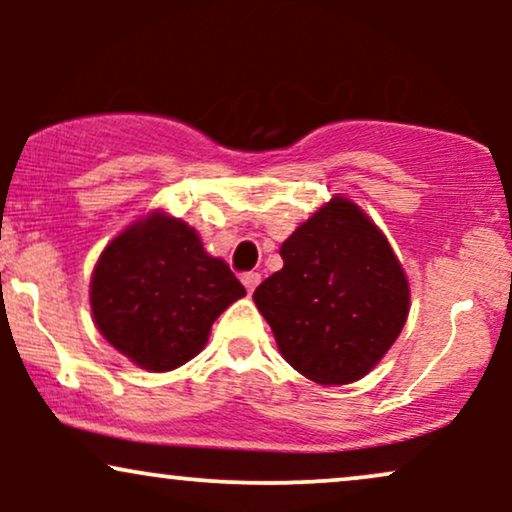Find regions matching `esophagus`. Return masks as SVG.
<instances>
[{"label": "esophagus", "instance_id": "34e87169", "mask_svg": "<svg viewBox=\"0 0 512 512\" xmlns=\"http://www.w3.org/2000/svg\"><path fill=\"white\" fill-rule=\"evenodd\" d=\"M262 281V276L257 274V272H248V274H243V286L245 289H248V293H252L257 289V284H260Z\"/></svg>", "mask_w": 512, "mask_h": 512}]
</instances>
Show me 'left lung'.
I'll return each instance as SVG.
<instances>
[{
  "mask_svg": "<svg viewBox=\"0 0 512 512\" xmlns=\"http://www.w3.org/2000/svg\"><path fill=\"white\" fill-rule=\"evenodd\" d=\"M279 252L284 267L252 298L281 356L320 385L363 378L409 313L407 276L387 238L356 204L334 197Z\"/></svg>",
  "mask_w": 512,
  "mask_h": 512,
  "instance_id": "8db88e82",
  "label": "left lung"
}]
</instances>
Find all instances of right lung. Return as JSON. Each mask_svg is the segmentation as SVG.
Returning a JSON list of instances; mask_svg holds the SVG:
<instances>
[{"label": "right lung", "mask_w": 512, "mask_h": 512, "mask_svg": "<svg viewBox=\"0 0 512 512\" xmlns=\"http://www.w3.org/2000/svg\"><path fill=\"white\" fill-rule=\"evenodd\" d=\"M245 296L223 260L190 226L154 214L120 233L93 269L91 310L120 354L146 370H173L207 344L214 320Z\"/></svg>", "instance_id": "right-lung-1"}]
</instances>
